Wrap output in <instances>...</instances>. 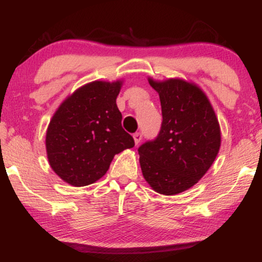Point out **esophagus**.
I'll return each instance as SVG.
<instances>
[{"label":"esophagus","instance_id":"obj_1","mask_svg":"<svg viewBox=\"0 0 262 262\" xmlns=\"http://www.w3.org/2000/svg\"><path fill=\"white\" fill-rule=\"evenodd\" d=\"M142 137H143V135L141 134V132H136V134H134V139H135L136 145H137L138 143L142 141Z\"/></svg>","mask_w":262,"mask_h":262}]
</instances>
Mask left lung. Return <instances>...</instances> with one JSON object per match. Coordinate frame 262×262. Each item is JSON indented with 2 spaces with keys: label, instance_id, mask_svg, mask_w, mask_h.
I'll use <instances>...</instances> for the list:
<instances>
[{
  "label": "left lung",
  "instance_id": "8db88e82",
  "mask_svg": "<svg viewBox=\"0 0 262 262\" xmlns=\"http://www.w3.org/2000/svg\"><path fill=\"white\" fill-rule=\"evenodd\" d=\"M149 83L159 93V135L138 148L143 177L154 191L173 195L191 188L212 166L221 146L220 124L206 95L171 78Z\"/></svg>",
  "mask_w": 262,
  "mask_h": 262
}]
</instances>
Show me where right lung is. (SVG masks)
Returning <instances> with one entry per match:
<instances>
[{"label":"right lung","mask_w":262,"mask_h":262,"mask_svg":"<svg viewBox=\"0 0 262 262\" xmlns=\"http://www.w3.org/2000/svg\"><path fill=\"white\" fill-rule=\"evenodd\" d=\"M121 82L95 81L77 89L55 116L46 132L50 166L73 186L91 185L108 170L116 154L135 146L121 126L116 103Z\"/></svg>","instance_id":"1"}]
</instances>
